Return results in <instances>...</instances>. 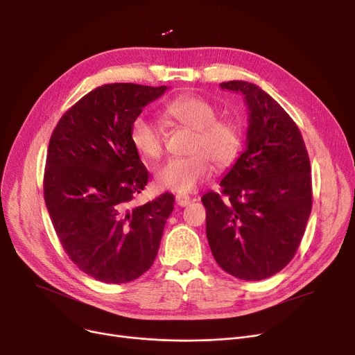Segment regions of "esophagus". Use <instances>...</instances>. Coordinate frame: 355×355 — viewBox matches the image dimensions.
<instances>
[{"instance_id":"esophagus-1","label":"esophagus","mask_w":355,"mask_h":355,"mask_svg":"<svg viewBox=\"0 0 355 355\" xmlns=\"http://www.w3.org/2000/svg\"><path fill=\"white\" fill-rule=\"evenodd\" d=\"M175 201H177V204L180 207H185V206H189L190 204V201H191V198H190V196H184V194H178L177 197H175Z\"/></svg>"}]
</instances>
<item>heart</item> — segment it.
<instances>
[{
  "mask_svg": "<svg viewBox=\"0 0 355 355\" xmlns=\"http://www.w3.org/2000/svg\"><path fill=\"white\" fill-rule=\"evenodd\" d=\"M164 114L194 130L191 155L171 158L155 173V184L161 190L178 194L193 193L211 175V162L225 168L234 162L241 149V134L233 122L218 121L217 109L206 99L182 95L168 102ZM129 139L135 151L146 158L157 159L164 149V135L159 125L146 115H138L130 122Z\"/></svg>",
  "mask_w": 355,
  "mask_h": 355,
  "instance_id": "b5f03b06",
  "label": "heart"
}]
</instances>
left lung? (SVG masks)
Instances as JSON below:
<instances>
[{
  "label": "left lung",
  "instance_id": "8db88e82",
  "mask_svg": "<svg viewBox=\"0 0 355 355\" xmlns=\"http://www.w3.org/2000/svg\"><path fill=\"white\" fill-rule=\"evenodd\" d=\"M249 109L246 149L201 197L206 233L218 266L243 281H262L295 256L312 210L311 162L301 130L259 86L232 80Z\"/></svg>",
  "mask_w": 355,
  "mask_h": 355
}]
</instances>
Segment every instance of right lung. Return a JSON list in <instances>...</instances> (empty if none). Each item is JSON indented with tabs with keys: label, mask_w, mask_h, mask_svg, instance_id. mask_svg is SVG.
I'll return each instance as SVG.
<instances>
[{
	"label": "right lung",
	"mask_w": 355,
	"mask_h": 355,
	"mask_svg": "<svg viewBox=\"0 0 355 355\" xmlns=\"http://www.w3.org/2000/svg\"><path fill=\"white\" fill-rule=\"evenodd\" d=\"M166 86L110 83L89 92L54 128L44 201L71 262L105 284L135 281L153 266L174 196L129 209L148 182L129 126Z\"/></svg>",
	"instance_id": "add662e5"
}]
</instances>
